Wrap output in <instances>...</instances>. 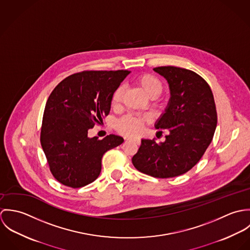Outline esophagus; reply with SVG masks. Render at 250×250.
I'll return each mask as SVG.
<instances>
[{
	"label": "esophagus",
	"instance_id": "34e87169",
	"mask_svg": "<svg viewBox=\"0 0 250 250\" xmlns=\"http://www.w3.org/2000/svg\"><path fill=\"white\" fill-rule=\"evenodd\" d=\"M128 140H132V141H134L135 143H138V144H140V143H141V140H140V139H138V138H129Z\"/></svg>",
	"mask_w": 250,
	"mask_h": 250
}]
</instances>
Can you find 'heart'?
I'll use <instances>...</instances> for the list:
<instances>
[{
  "label": "heart",
  "mask_w": 250,
  "mask_h": 250,
  "mask_svg": "<svg viewBox=\"0 0 250 250\" xmlns=\"http://www.w3.org/2000/svg\"><path fill=\"white\" fill-rule=\"evenodd\" d=\"M135 83L150 98L158 97L163 91V83L161 80L153 74L143 73L135 78ZM123 98V87L118 86L111 94L110 104L113 108H119ZM149 117L146 115L139 114H127L115 123L116 130L126 136H136L142 130L143 126L149 122Z\"/></svg>",
  "instance_id": "heart-1"
}]
</instances>
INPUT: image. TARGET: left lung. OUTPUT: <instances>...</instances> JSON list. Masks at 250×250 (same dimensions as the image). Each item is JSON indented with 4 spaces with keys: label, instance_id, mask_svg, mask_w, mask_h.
Wrapping results in <instances>:
<instances>
[{
    "label": "left lung",
    "instance_id": "left-lung-1",
    "mask_svg": "<svg viewBox=\"0 0 250 250\" xmlns=\"http://www.w3.org/2000/svg\"><path fill=\"white\" fill-rule=\"evenodd\" d=\"M154 71L169 84L168 106L156 123L157 129L168 130L169 134L165 143L142 140L132 163L144 174L172 178L200 161L213 140L217 114L211 87L201 76L175 66H160Z\"/></svg>",
    "mask_w": 250,
    "mask_h": 250
}]
</instances>
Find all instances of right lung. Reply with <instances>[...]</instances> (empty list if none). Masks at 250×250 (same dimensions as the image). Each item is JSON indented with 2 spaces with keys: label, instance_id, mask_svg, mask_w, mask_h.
Returning <instances> with one entry per match:
<instances>
[{
  "label": "right lung",
  "instance_id": "add662e5",
  "mask_svg": "<svg viewBox=\"0 0 250 250\" xmlns=\"http://www.w3.org/2000/svg\"><path fill=\"white\" fill-rule=\"evenodd\" d=\"M130 73L82 71L62 80L50 94L42 118L40 143L50 171L73 188L98 178L107 150L124 142L115 135L88 138V130L102 122L110 109L111 94Z\"/></svg>",
  "mask_w": 250,
  "mask_h": 250
}]
</instances>
